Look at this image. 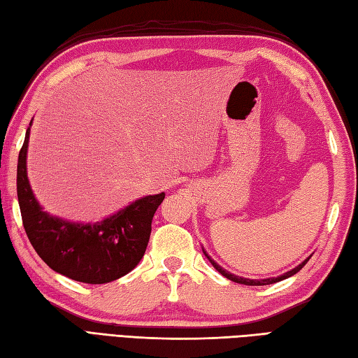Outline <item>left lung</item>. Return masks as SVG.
I'll use <instances>...</instances> for the list:
<instances>
[{
    "instance_id": "8db88e82",
    "label": "left lung",
    "mask_w": 358,
    "mask_h": 358,
    "mask_svg": "<svg viewBox=\"0 0 358 358\" xmlns=\"http://www.w3.org/2000/svg\"><path fill=\"white\" fill-rule=\"evenodd\" d=\"M204 252V255L208 257V260L210 262V264L214 266V268L222 273L223 277H226V278H229V280H232V281H235V283H240V285H248V286H264V285H272V283H277V281H281V280H285V278H289V277H292L294 273H296L299 272L303 266H305L308 262H309V258L310 257H308L305 262H301L299 266H296V268H294V269H291V271H287V272H285L283 275H278V277H272V278H264V280H249V278H243V277H237V275H234V273H231V272H227V271H224L222 266L220 264H217L214 260H212V258L206 254V250H203Z\"/></svg>"
}]
</instances>
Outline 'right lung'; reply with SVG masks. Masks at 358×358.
<instances>
[{
  "instance_id": "1",
  "label": "right lung",
  "mask_w": 358,
  "mask_h": 358,
  "mask_svg": "<svg viewBox=\"0 0 358 358\" xmlns=\"http://www.w3.org/2000/svg\"><path fill=\"white\" fill-rule=\"evenodd\" d=\"M32 120L18 155L17 192L29 241L58 273L89 285H103L131 272L146 252L152 218L164 192L135 200L96 223H72L44 212L27 178V148Z\"/></svg>"
}]
</instances>
